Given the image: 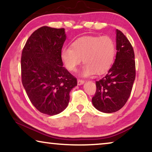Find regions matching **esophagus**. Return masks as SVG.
Masks as SVG:
<instances>
[{
  "label": "esophagus",
  "mask_w": 152,
  "mask_h": 152,
  "mask_svg": "<svg viewBox=\"0 0 152 152\" xmlns=\"http://www.w3.org/2000/svg\"><path fill=\"white\" fill-rule=\"evenodd\" d=\"M83 84H84V81L82 80H77V84L80 86V85H82Z\"/></svg>",
  "instance_id": "obj_1"
}]
</instances>
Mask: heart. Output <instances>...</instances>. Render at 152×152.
<instances>
[{
	"instance_id": "obj_1",
	"label": "heart",
	"mask_w": 152,
	"mask_h": 152,
	"mask_svg": "<svg viewBox=\"0 0 152 152\" xmlns=\"http://www.w3.org/2000/svg\"><path fill=\"white\" fill-rule=\"evenodd\" d=\"M115 44L109 36H88L79 38L71 48L62 49L61 57L64 66L70 72H75L83 59L81 76L88 77L107 71L113 64Z\"/></svg>"
}]
</instances>
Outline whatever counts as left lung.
Returning <instances> with one entry per match:
<instances>
[{
  "mask_svg": "<svg viewBox=\"0 0 152 152\" xmlns=\"http://www.w3.org/2000/svg\"><path fill=\"white\" fill-rule=\"evenodd\" d=\"M116 57L108 73L97 81L92 98L95 109L106 113L122 109L127 102L136 78L134 49L121 31L116 30Z\"/></svg>",
  "mask_w": 152,
  "mask_h": 152,
  "instance_id": "8db88e82",
  "label": "left lung"
}]
</instances>
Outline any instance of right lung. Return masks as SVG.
Masks as SVG:
<instances>
[{
  "label": "right lung",
  "mask_w": 152,
  "mask_h": 152,
  "mask_svg": "<svg viewBox=\"0 0 152 152\" xmlns=\"http://www.w3.org/2000/svg\"><path fill=\"white\" fill-rule=\"evenodd\" d=\"M64 28L43 26L31 34L21 55L22 84L34 107L49 115L68 107L77 79L63 67Z\"/></svg>",
  "instance_id": "obj_1"
}]
</instances>
